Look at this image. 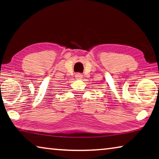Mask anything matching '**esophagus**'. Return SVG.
I'll return each instance as SVG.
<instances>
[{
	"instance_id": "esophagus-1",
	"label": "esophagus",
	"mask_w": 159,
	"mask_h": 159,
	"mask_svg": "<svg viewBox=\"0 0 159 159\" xmlns=\"http://www.w3.org/2000/svg\"><path fill=\"white\" fill-rule=\"evenodd\" d=\"M75 77H76L77 79H81L83 78V75L80 73H77L76 74V75H75Z\"/></svg>"
}]
</instances>
